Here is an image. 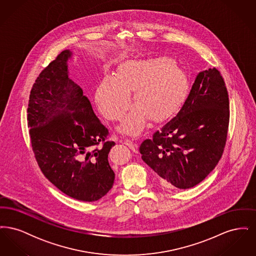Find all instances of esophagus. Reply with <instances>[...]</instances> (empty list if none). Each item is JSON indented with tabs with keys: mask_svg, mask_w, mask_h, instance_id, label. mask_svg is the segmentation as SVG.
Segmentation results:
<instances>
[{
	"mask_svg": "<svg viewBox=\"0 0 256 256\" xmlns=\"http://www.w3.org/2000/svg\"><path fill=\"white\" fill-rule=\"evenodd\" d=\"M124 144H126V146H128L130 150H135V148H136V146H137V143L134 141L132 139H130V138H126V139H124Z\"/></svg>",
	"mask_w": 256,
	"mask_h": 256,
	"instance_id": "esophagus-1",
	"label": "esophagus"
}]
</instances>
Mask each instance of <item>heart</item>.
I'll return each instance as SVG.
<instances>
[{
  "instance_id": "1",
  "label": "heart",
  "mask_w": 256,
  "mask_h": 256,
  "mask_svg": "<svg viewBox=\"0 0 256 256\" xmlns=\"http://www.w3.org/2000/svg\"><path fill=\"white\" fill-rule=\"evenodd\" d=\"M188 89L186 74L168 56L132 60L122 64L113 76H106L96 90L100 112L110 120H121L130 106V93L137 104L119 130L140 134L150 117L154 121L168 117L180 108Z\"/></svg>"
}]
</instances>
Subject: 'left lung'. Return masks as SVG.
I'll return each mask as SVG.
<instances>
[{"mask_svg": "<svg viewBox=\"0 0 256 256\" xmlns=\"http://www.w3.org/2000/svg\"><path fill=\"white\" fill-rule=\"evenodd\" d=\"M230 100L216 68L196 76L178 113L139 146L142 159L167 188L189 189L202 182L222 158Z\"/></svg>", "mask_w": 256, "mask_h": 256, "instance_id": "left-lung-1", "label": "left lung"}]
</instances>
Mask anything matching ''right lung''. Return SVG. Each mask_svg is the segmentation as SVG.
<instances>
[{
    "instance_id": "add662e5",
    "label": "right lung",
    "mask_w": 256,
    "mask_h": 256,
    "mask_svg": "<svg viewBox=\"0 0 256 256\" xmlns=\"http://www.w3.org/2000/svg\"><path fill=\"white\" fill-rule=\"evenodd\" d=\"M65 50L40 73L30 90L28 126L44 176L65 195L95 202L108 193L115 174L108 154L115 145L82 89L69 76Z\"/></svg>"
}]
</instances>
